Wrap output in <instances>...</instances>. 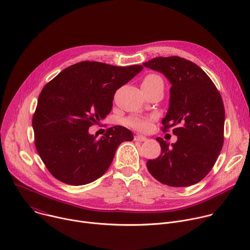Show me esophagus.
<instances>
[{
    "mask_svg": "<svg viewBox=\"0 0 250 250\" xmlns=\"http://www.w3.org/2000/svg\"><path fill=\"white\" fill-rule=\"evenodd\" d=\"M134 140H135V141H146L147 138H146V136H144V135L136 134V135L134 136Z\"/></svg>",
    "mask_w": 250,
    "mask_h": 250,
    "instance_id": "34e87169",
    "label": "esophagus"
}]
</instances>
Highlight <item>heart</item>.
I'll return each instance as SVG.
<instances>
[{
    "label": "heart",
    "instance_id": "obj_1",
    "mask_svg": "<svg viewBox=\"0 0 250 250\" xmlns=\"http://www.w3.org/2000/svg\"><path fill=\"white\" fill-rule=\"evenodd\" d=\"M158 81H162V79L156 74H148L145 77L142 85L152 84ZM152 118L142 117V116H132L125 120V125L131 128L140 130V131H147L150 127Z\"/></svg>",
    "mask_w": 250,
    "mask_h": 250
}]
</instances>
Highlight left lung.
Returning <instances> with one entry per match:
<instances>
[{"instance_id":"obj_1","label":"left lung","mask_w":250,"mask_h":250,"mask_svg":"<svg viewBox=\"0 0 250 250\" xmlns=\"http://www.w3.org/2000/svg\"><path fill=\"white\" fill-rule=\"evenodd\" d=\"M144 66L161 72L172 85L162 130L173 127V134L178 136L171 146L156 138L161 154L146 162L147 169L162 184L194 185L208 174L224 146L222 96L205 71L185 58L156 57Z\"/></svg>"}]
</instances>
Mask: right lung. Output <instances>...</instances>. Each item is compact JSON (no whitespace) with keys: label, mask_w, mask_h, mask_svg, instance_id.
<instances>
[{"label":"right lung","mask_w":250,"mask_h":250,"mask_svg":"<svg viewBox=\"0 0 250 250\" xmlns=\"http://www.w3.org/2000/svg\"><path fill=\"white\" fill-rule=\"evenodd\" d=\"M142 68L82 61L43 87L32 117L34 145L57 180L73 186L97 180L122 142L133 139L131 131L121 125L108 128L101 138L88 129L110 114L116 91Z\"/></svg>","instance_id":"right-lung-1"}]
</instances>
